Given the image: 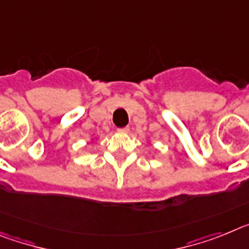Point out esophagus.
<instances>
[{"mask_svg": "<svg viewBox=\"0 0 249 249\" xmlns=\"http://www.w3.org/2000/svg\"><path fill=\"white\" fill-rule=\"evenodd\" d=\"M118 133L119 134H127L129 133V127H120V129H118Z\"/></svg>", "mask_w": 249, "mask_h": 249, "instance_id": "1", "label": "esophagus"}]
</instances>
